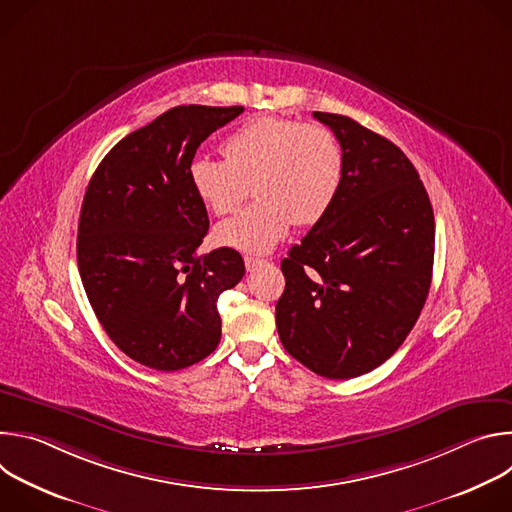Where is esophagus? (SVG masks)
<instances>
[{
    "instance_id": "esophagus-1",
    "label": "esophagus",
    "mask_w": 512,
    "mask_h": 512,
    "mask_svg": "<svg viewBox=\"0 0 512 512\" xmlns=\"http://www.w3.org/2000/svg\"><path fill=\"white\" fill-rule=\"evenodd\" d=\"M267 261L265 259H257V257H245V267H247V271H255L257 267H261V265H265Z\"/></svg>"
}]
</instances>
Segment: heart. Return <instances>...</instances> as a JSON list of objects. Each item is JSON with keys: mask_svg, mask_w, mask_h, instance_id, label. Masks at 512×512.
<instances>
[{"mask_svg": "<svg viewBox=\"0 0 512 512\" xmlns=\"http://www.w3.org/2000/svg\"><path fill=\"white\" fill-rule=\"evenodd\" d=\"M225 156L194 158L188 176L216 216L235 212L253 182L257 200L214 231L216 243L245 253H267L294 223H316L342 176V152L332 131L287 117L251 119L229 135Z\"/></svg>", "mask_w": 512, "mask_h": 512, "instance_id": "heart-1", "label": "heart"}]
</instances>
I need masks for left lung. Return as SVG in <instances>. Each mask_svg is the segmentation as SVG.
<instances>
[{"label": "left lung", "mask_w": 512, "mask_h": 512, "mask_svg": "<svg viewBox=\"0 0 512 512\" xmlns=\"http://www.w3.org/2000/svg\"><path fill=\"white\" fill-rule=\"evenodd\" d=\"M342 150L336 196L281 261L283 348L326 379L377 369L407 338L429 294L435 223L409 158L346 115L320 113Z\"/></svg>", "instance_id": "left-lung-1"}]
</instances>
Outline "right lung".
<instances>
[{
  "label": "right lung",
  "mask_w": 512,
  "mask_h": 512,
  "mask_svg": "<svg viewBox=\"0 0 512 512\" xmlns=\"http://www.w3.org/2000/svg\"><path fill=\"white\" fill-rule=\"evenodd\" d=\"M243 107L180 105L123 137L95 170L77 259L109 338L156 371H180L221 342L216 302L245 275L229 247L198 255L208 214L190 184L198 145Z\"/></svg>",
  "instance_id": "add662e5"
}]
</instances>
